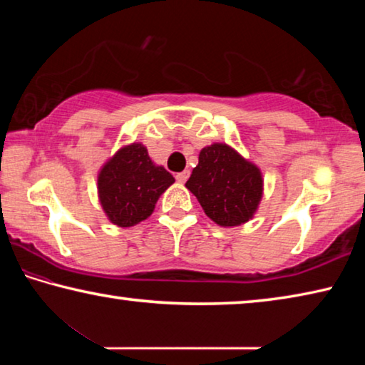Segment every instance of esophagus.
Here are the masks:
<instances>
[{
    "label": "esophagus",
    "instance_id": "esophagus-1",
    "mask_svg": "<svg viewBox=\"0 0 365 365\" xmlns=\"http://www.w3.org/2000/svg\"><path fill=\"white\" fill-rule=\"evenodd\" d=\"M188 177H190V170L178 172V174L175 175V178H177V182H178V183H185V182L188 180Z\"/></svg>",
    "mask_w": 365,
    "mask_h": 365
}]
</instances>
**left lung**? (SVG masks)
<instances>
[{
    "label": "left lung",
    "mask_w": 365,
    "mask_h": 365,
    "mask_svg": "<svg viewBox=\"0 0 365 365\" xmlns=\"http://www.w3.org/2000/svg\"><path fill=\"white\" fill-rule=\"evenodd\" d=\"M209 219L222 227L248 222L262 197V175L255 164L224 143L202 148L185 183Z\"/></svg>",
    "instance_id": "left-lung-1"
}]
</instances>
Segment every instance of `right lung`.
Wrapping results in <instances>:
<instances>
[{
    "mask_svg": "<svg viewBox=\"0 0 365 365\" xmlns=\"http://www.w3.org/2000/svg\"><path fill=\"white\" fill-rule=\"evenodd\" d=\"M175 178L153 164L141 143L117 151L98 175V195L108 219L114 225L132 227L150 217L159 196Z\"/></svg>",
    "mask_w": 365,
    "mask_h": 365,
    "instance_id": "1",
    "label": "right lung"
}]
</instances>
